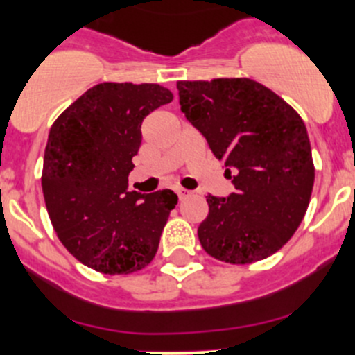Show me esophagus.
Returning <instances> with one entry per match:
<instances>
[{
    "label": "esophagus",
    "mask_w": 355,
    "mask_h": 355,
    "mask_svg": "<svg viewBox=\"0 0 355 355\" xmlns=\"http://www.w3.org/2000/svg\"><path fill=\"white\" fill-rule=\"evenodd\" d=\"M177 194H178V199L184 200L191 196V191H185V189H177Z\"/></svg>",
    "instance_id": "34e87169"
}]
</instances>
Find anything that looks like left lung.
I'll return each instance as SVG.
<instances>
[{
	"mask_svg": "<svg viewBox=\"0 0 355 355\" xmlns=\"http://www.w3.org/2000/svg\"><path fill=\"white\" fill-rule=\"evenodd\" d=\"M177 89L185 118L235 185L228 198L207 196L200 245L230 264L271 256L295 234L313 192L314 164L302 118L250 78L180 80Z\"/></svg>",
	"mask_w": 355,
	"mask_h": 355,
	"instance_id": "left-lung-1",
	"label": "left lung"
}]
</instances>
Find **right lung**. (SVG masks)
Segmentation results:
<instances>
[{
    "label": "right lung",
    "mask_w": 355,
    "mask_h": 355,
    "mask_svg": "<svg viewBox=\"0 0 355 355\" xmlns=\"http://www.w3.org/2000/svg\"><path fill=\"white\" fill-rule=\"evenodd\" d=\"M173 94L159 84L103 82L56 118L42 164V194L56 235L82 264L128 275L156 256L178 198L128 192L142 120Z\"/></svg>",
    "instance_id": "right-lung-1"
}]
</instances>
